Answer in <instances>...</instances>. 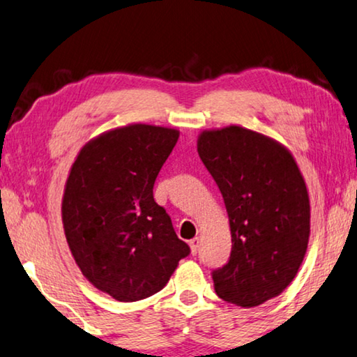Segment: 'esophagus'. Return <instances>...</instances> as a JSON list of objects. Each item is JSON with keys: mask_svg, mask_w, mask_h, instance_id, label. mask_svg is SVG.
I'll list each match as a JSON object with an SVG mask.
<instances>
[{"mask_svg": "<svg viewBox=\"0 0 357 357\" xmlns=\"http://www.w3.org/2000/svg\"><path fill=\"white\" fill-rule=\"evenodd\" d=\"M190 248H191V254L196 255L197 250H199V238H193L190 241Z\"/></svg>", "mask_w": 357, "mask_h": 357, "instance_id": "esophagus-1", "label": "esophagus"}]
</instances>
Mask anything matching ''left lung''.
I'll list each match as a JSON object with an SVG mask.
<instances>
[{
	"label": "left lung",
	"instance_id": "left-lung-1",
	"mask_svg": "<svg viewBox=\"0 0 357 357\" xmlns=\"http://www.w3.org/2000/svg\"><path fill=\"white\" fill-rule=\"evenodd\" d=\"M197 153L223 196L231 255L212 271L222 300L252 308L278 297L305 259L310 197L286 146L254 130L228 126L204 130Z\"/></svg>",
	"mask_w": 357,
	"mask_h": 357
}]
</instances>
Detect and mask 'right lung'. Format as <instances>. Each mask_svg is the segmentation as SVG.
Masks as SVG:
<instances>
[{"label":"right lung","instance_id":"add662e5","mask_svg":"<svg viewBox=\"0 0 357 357\" xmlns=\"http://www.w3.org/2000/svg\"><path fill=\"white\" fill-rule=\"evenodd\" d=\"M178 130L129 124L81 148L65 183L62 222L87 281L118 301L151 297L190 254L153 197Z\"/></svg>","mask_w":357,"mask_h":357}]
</instances>
